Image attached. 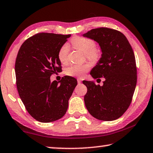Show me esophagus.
I'll return each mask as SVG.
<instances>
[{"label":"esophagus","instance_id":"34e87169","mask_svg":"<svg viewBox=\"0 0 153 153\" xmlns=\"http://www.w3.org/2000/svg\"><path fill=\"white\" fill-rule=\"evenodd\" d=\"M77 82H78V84H80V83L82 82V79L81 78H77Z\"/></svg>","mask_w":153,"mask_h":153}]
</instances>
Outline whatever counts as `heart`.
Segmentation results:
<instances>
[{
	"label": "heart",
	"instance_id": "heart-1",
	"mask_svg": "<svg viewBox=\"0 0 153 153\" xmlns=\"http://www.w3.org/2000/svg\"><path fill=\"white\" fill-rule=\"evenodd\" d=\"M71 42L75 48L85 53L86 57L91 61H96L99 58L100 53L98 48L95 47V42L88 38L77 36L72 38ZM69 47L67 45H63L59 49L58 57L62 63H66L68 61ZM90 69L88 64L72 65L67 69V74L69 76L82 77Z\"/></svg>",
	"mask_w": 153,
	"mask_h": 153
}]
</instances>
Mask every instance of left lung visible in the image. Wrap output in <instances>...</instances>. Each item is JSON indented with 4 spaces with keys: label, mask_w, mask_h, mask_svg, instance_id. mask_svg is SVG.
<instances>
[{
    "label": "left lung",
    "mask_w": 153,
    "mask_h": 153,
    "mask_svg": "<svg viewBox=\"0 0 153 153\" xmlns=\"http://www.w3.org/2000/svg\"><path fill=\"white\" fill-rule=\"evenodd\" d=\"M83 36L96 41L102 52L90 75L97 81L105 79L102 86L82 82L87 87L85 105L97 120H115L128 108L136 88L137 69L132 48L122 33L111 28L92 29Z\"/></svg>",
    "instance_id": "1"
}]
</instances>
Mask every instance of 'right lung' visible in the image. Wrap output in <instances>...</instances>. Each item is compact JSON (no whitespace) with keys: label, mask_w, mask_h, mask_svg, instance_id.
I'll use <instances>...</instances> for the list:
<instances>
[{"label":"right lung","mask_w":153,"mask_h":153,"mask_svg":"<svg viewBox=\"0 0 153 153\" xmlns=\"http://www.w3.org/2000/svg\"><path fill=\"white\" fill-rule=\"evenodd\" d=\"M69 35L40 33L22 44L15 65L18 93L25 108L36 120L53 122L63 117L77 79L64 76L59 82L51 76L61 71L59 49Z\"/></svg>","instance_id":"add662e5"}]
</instances>
